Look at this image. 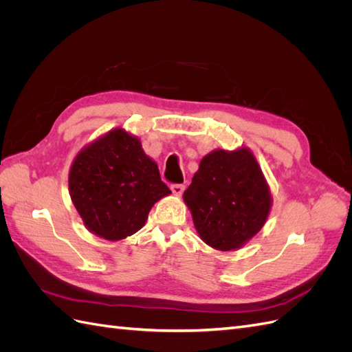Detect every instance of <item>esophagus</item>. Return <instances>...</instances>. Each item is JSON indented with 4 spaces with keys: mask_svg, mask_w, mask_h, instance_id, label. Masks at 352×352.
Listing matches in <instances>:
<instances>
[{
    "mask_svg": "<svg viewBox=\"0 0 352 352\" xmlns=\"http://www.w3.org/2000/svg\"><path fill=\"white\" fill-rule=\"evenodd\" d=\"M170 189H172V192L175 194V195H182L184 194V190H185V186L182 185V184H175V185H172L170 186Z\"/></svg>",
    "mask_w": 352,
    "mask_h": 352,
    "instance_id": "esophagus-1",
    "label": "esophagus"
}]
</instances>
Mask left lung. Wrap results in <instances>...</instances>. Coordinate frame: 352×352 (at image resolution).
<instances>
[{
  "instance_id": "obj_1",
  "label": "left lung",
  "mask_w": 352,
  "mask_h": 352,
  "mask_svg": "<svg viewBox=\"0 0 352 352\" xmlns=\"http://www.w3.org/2000/svg\"><path fill=\"white\" fill-rule=\"evenodd\" d=\"M184 201L201 239L220 251L238 250L257 235L272 207L269 185L245 146L202 158Z\"/></svg>"
}]
</instances>
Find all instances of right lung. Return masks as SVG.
Wrapping results in <instances>:
<instances>
[{"label": "right lung", "instance_id": "add662e5", "mask_svg": "<svg viewBox=\"0 0 352 352\" xmlns=\"http://www.w3.org/2000/svg\"><path fill=\"white\" fill-rule=\"evenodd\" d=\"M69 192L89 232L120 241L140 230L155 202L172 190L141 141L119 127L79 151L69 172Z\"/></svg>", "mask_w": 352, "mask_h": 352}]
</instances>
